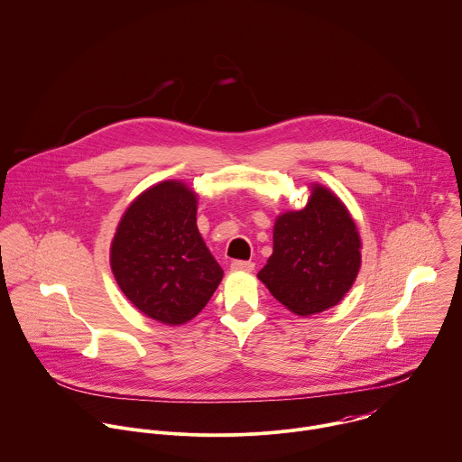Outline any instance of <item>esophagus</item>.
I'll return each mask as SVG.
<instances>
[{
  "mask_svg": "<svg viewBox=\"0 0 462 462\" xmlns=\"http://www.w3.org/2000/svg\"><path fill=\"white\" fill-rule=\"evenodd\" d=\"M231 269L240 271V273H251L254 269V263L253 262H244V260H235L231 263Z\"/></svg>",
  "mask_w": 462,
  "mask_h": 462,
  "instance_id": "esophagus-1",
  "label": "esophagus"
}]
</instances>
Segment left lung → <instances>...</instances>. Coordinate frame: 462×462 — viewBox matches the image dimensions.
<instances>
[{"mask_svg": "<svg viewBox=\"0 0 462 462\" xmlns=\"http://www.w3.org/2000/svg\"><path fill=\"white\" fill-rule=\"evenodd\" d=\"M361 267V238L346 206L328 188L310 184L303 209L280 213L273 254L258 280L291 312L312 316L337 305Z\"/></svg>", "mask_w": 462, "mask_h": 462, "instance_id": "1", "label": "left lung"}]
</instances>
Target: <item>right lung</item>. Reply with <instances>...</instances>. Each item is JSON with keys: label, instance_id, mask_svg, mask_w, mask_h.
Here are the masks:
<instances>
[{"label": "right lung", "instance_id": "1", "mask_svg": "<svg viewBox=\"0 0 462 462\" xmlns=\"http://www.w3.org/2000/svg\"><path fill=\"white\" fill-rule=\"evenodd\" d=\"M197 204L199 195L182 180L153 184L126 208L112 240L119 289L164 325L193 319L224 276L197 227Z\"/></svg>", "mask_w": 462, "mask_h": 462}]
</instances>
